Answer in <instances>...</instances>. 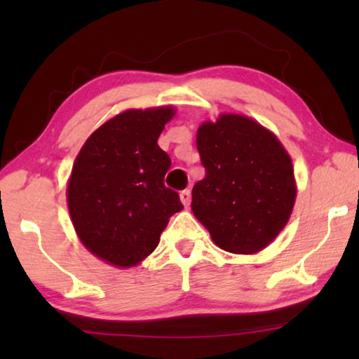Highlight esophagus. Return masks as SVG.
Segmentation results:
<instances>
[{
  "mask_svg": "<svg viewBox=\"0 0 359 359\" xmlns=\"http://www.w3.org/2000/svg\"><path fill=\"white\" fill-rule=\"evenodd\" d=\"M180 199H181V203H183L186 208H188V205L191 204V191L189 189H183L180 193Z\"/></svg>",
  "mask_w": 359,
  "mask_h": 359,
  "instance_id": "obj_1",
  "label": "esophagus"
}]
</instances>
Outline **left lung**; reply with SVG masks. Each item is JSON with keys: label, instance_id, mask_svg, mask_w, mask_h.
Listing matches in <instances>:
<instances>
[{"label": "left lung", "instance_id": "left-lung-1", "mask_svg": "<svg viewBox=\"0 0 359 359\" xmlns=\"http://www.w3.org/2000/svg\"><path fill=\"white\" fill-rule=\"evenodd\" d=\"M204 180L193 212L225 252L252 255L278 237L296 201L291 156L276 135L238 114L204 122L196 137Z\"/></svg>", "mask_w": 359, "mask_h": 359}]
</instances>
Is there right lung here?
Here are the masks:
<instances>
[{
	"mask_svg": "<svg viewBox=\"0 0 359 359\" xmlns=\"http://www.w3.org/2000/svg\"><path fill=\"white\" fill-rule=\"evenodd\" d=\"M171 106L129 109L90 135L67 188L70 217L81 243L97 258L130 268L156 248L183 204L163 180L171 160L158 147Z\"/></svg>",
	"mask_w": 359,
	"mask_h": 359,
	"instance_id": "add662e5",
	"label": "right lung"
}]
</instances>
